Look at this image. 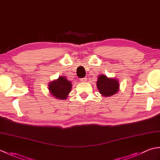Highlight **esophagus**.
<instances>
[{
  "label": "esophagus",
  "instance_id": "obj_1",
  "mask_svg": "<svg viewBox=\"0 0 160 160\" xmlns=\"http://www.w3.org/2000/svg\"><path fill=\"white\" fill-rule=\"evenodd\" d=\"M87 78H81V79H80V81H82V82H86V81H87Z\"/></svg>",
  "mask_w": 160,
  "mask_h": 160
}]
</instances>
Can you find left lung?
<instances>
[{
    "label": "left lung",
    "mask_w": 160,
    "mask_h": 160,
    "mask_svg": "<svg viewBox=\"0 0 160 160\" xmlns=\"http://www.w3.org/2000/svg\"><path fill=\"white\" fill-rule=\"evenodd\" d=\"M97 87L100 94L104 97H108L118 92L120 84L117 79L107 78L105 75H100L97 81Z\"/></svg>",
    "instance_id": "left-lung-1"
}]
</instances>
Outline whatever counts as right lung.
<instances>
[{"label":"right lung","mask_w":160,"mask_h":160,"mask_svg":"<svg viewBox=\"0 0 160 160\" xmlns=\"http://www.w3.org/2000/svg\"><path fill=\"white\" fill-rule=\"evenodd\" d=\"M72 84L64 76L59 77L58 79L53 80L49 84L50 93L57 99L65 100L70 93Z\"/></svg>","instance_id":"add662e5"}]
</instances>
